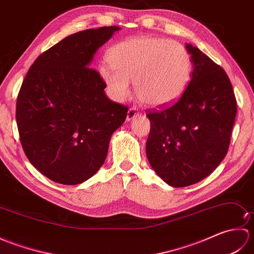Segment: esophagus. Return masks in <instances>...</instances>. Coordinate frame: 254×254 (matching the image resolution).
I'll list each match as a JSON object with an SVG mask.
<instances>
[{
	"label": "esophagus",
	"mask_w": 254,
	"mask_h": 254,
	"mask_svg": "<svg viewBox=\"0 0 254 254\" xmlns=\"http://www.w3.org/2000/svg\"><path fill=\"white\" fill-rule=\"evenodd\" d=\"M137 116H139V111L136 109L135 107H132V108H130V109H128V111H127V121H131V120H133V119L135 118V117H137Z\"/></svg>",
	"instance_id": "34e87169"
}]
</instances>
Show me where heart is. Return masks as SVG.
Segmentation results:
<instances>
[{
	"instance_id": "obj_1",
	"label": "heart",
	"mask_w": 254,
	"mask_h": 254,
	"mask_svg": "<svg viewBox=\"0 0 254 254\" xmlns=\"http://www.w3.org/2000/svg\"><path fill=\"white\" fill-rule=\"evenodd\" d=\"M110 63L99 73L113 99L122 101L134 80L137 98L150 107H165L180 98L190 80L192 62L186 47L165 38L139 36L119 42L108 52Z\"/></svg>"
}]
</instances>
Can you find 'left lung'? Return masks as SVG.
<instances>
[{
    "label": "left lung",
    "instance_id": "obj_1",
    "mask_svg": "<svg viewBox=\"0 0 254 254\" xmlns=\"http://www.w3.org/2000/svg\"><path fill=\"white\" fill-rule=\"evenodd\" d=\"M193 72L174 105L147 111L150 131L146 155L169 186L182 188L203 180L228 152L237 115L233 85L218 64L187 45Z\"/></svg>",
    "mask_w": 254,
    "mask_h": 254
}]
</instances>
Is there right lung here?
<instances>
[{"instance_id": "obj_1", "label": "right lung", "mask_w": 254, "mask_h": 254, "mask_svg": "<svg viewBox=\"0 0 254 254\" xmlns=\"http://www.w3.org/2000/svg\"><path fill=\"white\" fill-rule=\"evenodd\" d=\"M118 26L67 36L38 57L16 101V122L27 158L50 180L78 185L104 165L112 135L127 107L108 98L90 66Z\"/></svg>"}]
</instances>
